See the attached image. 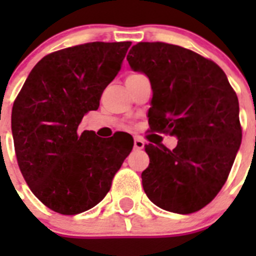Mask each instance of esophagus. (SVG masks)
<instances>
[{
	"instance_id": "34e87169",
	"label": "esophagus",
	"mask_w": 256,
	"mask_h": 256,
	"mask_svg": "<svg viewBox=\"0 0 256 256\" xmlns=\"http://www.w3.org/2000/svg\"><path fill=\"white\" fill-rule=\"evenodd\" d=\"M144 148V141L141 137H134V148L136 150H142Z\"/></svg>"
}]
</instances>
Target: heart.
I'll return each instance as SVG.
<instances>
[{
    "label": "heart",
    "instance_id": "b5f03b06",
    "mask_svg": "<svg viewBox=\"0 0 256 256\" xmlns=\"http://www.w3.org/2000/svg\"><path fill=\"white\" fill-rule=\"evenodd\" d=\"M130 76H137V74H130Z\"/></svg>",
    "mask_w": 256,
    "mask_h": 256
}]
</instances>
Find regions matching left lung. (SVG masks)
Returning a JSON list of instances; mask_svg holds the SVG:
<instances>
[{
    "mask_svg": "<svg viewBox=\"0 0 256 256\" xmlns=\"http://www.w3.org/2000/svg\"><path fill=\"white\" fill-rule=\"evenodd\" d=\"M126 60L150 79L151 130L176 136V148L148 144L142 186L156 206L177 214L202 209L220 191L241 144L236 92L224 72L191 50L140 42Z\"/></svg>",
    "mask_w": 256,
    "mask_h": 256,
    "instance_id": "obj_1",
    "label": "left lung"
}]
</instances>
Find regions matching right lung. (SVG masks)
Returning a JSON list of instances; mask_svg holds the SVG:
<instances>
[{
    "label": "right lung",
    "instance_id": "1",
    "mask_svg": "<svg viewBox=\"0 0 256 256\" xmlns=\"http://www.w3.org/2000/svg\"><path fill=\"white\" fill-rule=\"evenodd\" d=\"M130 42H91L52 52L38 61L11 114L14 146L22 177L51 210L74 216L97 205L133 148L116 133L100 138L79 132L116 76Z\"/></svg>",
    "mask_w": 256,
    "mask_h": 256
}]
</instances>
